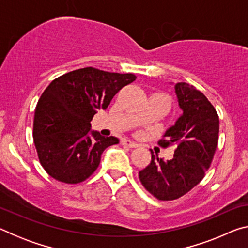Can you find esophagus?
Wrapping results in <instances>:
<instances>
[{
	"label": "esophagus",
	"instance_id": "esophagus-1",
	"mask_svg": "<svg viewBox=\"0 0 248 248\" xmlns=\"http://www.w3.org/2000/svg\"><path fill=\"white\" fill-rule=\"evenodd\" d=\"M121 144L124 146H128V148H138V144L136 142H132L131 140H128V139H124L121 141Z\"/></svg>",
	"mask_w": 248,
	"mask_h": 248
}]
</instances>
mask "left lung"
<instances>
[{
  "mask_svg": "<svg viewBox=\"0 0 248 248\" xmlns=\"http://www.w3.org/2000/svg\"><path fill=\"white\" fill-rule=\"evenodd\" d=\"M183 116L158 141L162 148L176 145L170 161L151 151L150 164L139 171L143 187L158 200L178 199L204 177L219 141V116L208 98L187 83L175 86Z\"/></svg>",
  "mask_w": 248,
  "mask_h": 248,
  "instance_id": "8db88e82",
  "label": "left lung"
}]
</instances>
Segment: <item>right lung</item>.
<instances>
[{
  "instance_id": "obj_1",
  "label": "right lung",
  "mask_w": 248,
  "mask_h": 248,
  "mask_svg": "<svg viewBox=\"0 0 248 248\" xmlns=\"http://www.w3.org/2000/svg\"><path fill=\"white\" fill-rule=\"evenodd\" d=\"M136 78L89 66L49 84L37 103L32 137L40 164L52 178L78 184L97 170L104 150L119 140L90 132L91 121Z\"/></svg>"
}]
</instances>
